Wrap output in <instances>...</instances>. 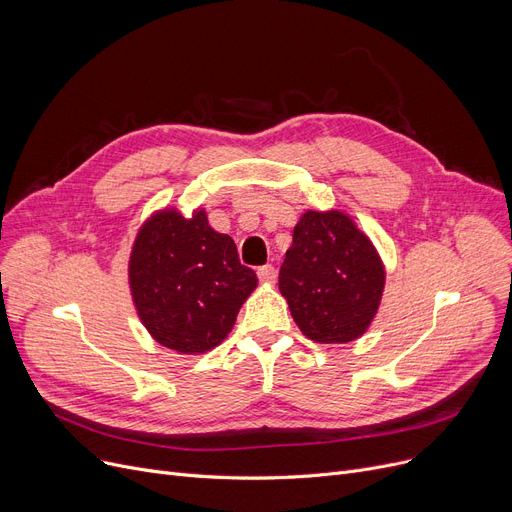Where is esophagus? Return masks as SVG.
Masks as SVG:
<instances>
[{"mask_svg": "<svg viewBox=\"0 0 512 512\" xmlns=\"http://www.w3.org/2000/svg\"><path fill=\"white\" fill-rule=\"evenodd\" d=\"M257 276H259V280L261 282H265V284H274L276 282V278H278V272H276V267L274 265H261L259 270H257Z\"/></svg>", "mask_w": 512, "mask_h": 512, "instance_id": "1", "label": "esophagus"}]
</instances>
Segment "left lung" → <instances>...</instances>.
<instances>
[{
    "mask_svg": "<svg viewBox=\"0 0 512 512\" xmlns=\"http://www.w3.org/2000/svg\"><path fill=\"white\" fill-rule=\"evenodd\" d=\"M386 272L371 240L342 211H307L280 267V292L301 332L351 342L378 313Z\"/></svg>",
    "mask_w": 512,
    "mask_h": 512,
    "instance_id": "1",
    "label": "left lung"
}]
</instances>
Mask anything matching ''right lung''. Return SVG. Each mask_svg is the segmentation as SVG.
I'll return each instance as SVG.
<instances>
[{
  "instance_id": "1",
  "label": "right lung",
  "mask_w": 512,
  "mask_h": 512,
  "mask_svg": "<svg viewBox=\"0 0 512 512\" xmlns=\"http://www.w3.org/2000/svg\"><path fill=\"white\" fill-rule=\"evenodd\" d=\"M134 307L149 334L172 351L205 353L232 330L257 286L234 240L215 232L203 209H166L141 228L128 263Z\"/></svg>"
}]
</instances>
